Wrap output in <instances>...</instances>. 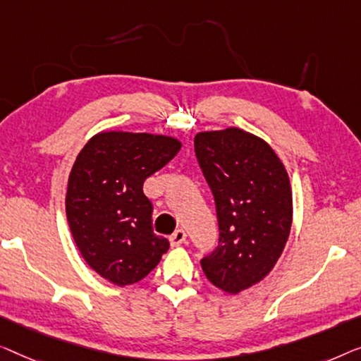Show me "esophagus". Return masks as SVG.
<instances>
[{
  "mask_svg": "<svg viewBox=\"0 0 361 361\" xmlns=\"http://www.w3.org/2000/svg\"><path fill=\"white\" fill-rule=\"evenodd\" d=\"M185 240H186V232L183 231V229H176L170 235V245L171 247H180Z\"/></svg>",
  "mask_w": 361,
  "mask_h": 361,
  "instance_id": "obj_1",
  "label": "esophagus"
}]
</instances>
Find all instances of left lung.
<instances>
[{
	"mask_svg": "<svg viewBox=\"0 0 361 361\" xmlns=\"http://www.w3.org/2000/svg\"><path fill=\"white\" fill-rule=\"evenodd\" d=\"M195 152L216 201L219 245L201 267L216 288L238 294L276 265L293 222V190L276 152L238 128L197 132Z\"/></svg>",
	"mask_w": 361,
	"mask_h": 361,
	"instance_id": "1",
	"label": "left lung"
}]
</instances>
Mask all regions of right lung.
<instances>
[{
    "label": "right lung",
    "instance_id": "1",
    "mask_svg": "<svg viewBox=\"0 0 361 361\" xmlns=\"http://www.w3.org/2000/svg\"><path fill=\"white\" fill-rule=\"evenodd\" d=\"M180 149L170 135L101 130L75 160L65 197L70 231L91 270L116 286L140 281L169 250L152 229L142 188Z\"/></svg>",
    "mask_w": 361,
    "mask_h": 361
}]
</instances>
